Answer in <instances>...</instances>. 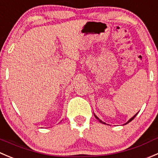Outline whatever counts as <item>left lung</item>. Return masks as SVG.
Wrapping results in <instances>:
<instances>
[{"label": "left lung", "mask_w": 158, "mask_h": 158, "mask_svg": "<svg viewBox=\"0 0 158 158\" xmlns=\"http://www.w3.org/2000/svg\"><path fill=\"white\" fill-rule=\"evenodd\" d=\"M137 113H136V114H135V115H134V116H133V117H131V119H130V120H128V121H127V123H124V124H125V125H126V124H127V123H130V122H131V121H132V120H134V118H135V116H137ZM93 114H94L95 117H96V119H97V120H99V122H100V123H103V124H106V123H104V122H102V120H100V119H99V117H98V116H96V114H95V113H93Z\"/></svg>", "instance_id": "left-lung-1"}]
</instances>
